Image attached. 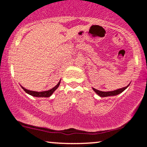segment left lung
Returning <instances> with one entry per match:
<instances>
[{
    "mask_svg": "<svg viewBox=\"0 0 147 147\" xmlns=\"http://www.w3.org/2000/svg\"><path fill=\"white\" fill-rule=\"evenodd\" d=\"M128 86H129V85L125 88H120V89L116 90H114V91H110V92H102V91L98 90H96V89H94V88H92V89H93V90L95 92H96L99 96L106 97V96H116V95L119 94L123 92L124 91L127 87H128Z\"/></svg>",
    "mask_w": 147,
    "mask_h": 147,
    "instance_id": "1",
    "label": "left lung"
}]
</instances>
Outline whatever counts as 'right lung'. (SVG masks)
<instances>
[{"mask_svg": "<svg viewBox=\"0 0 147 147\" xmlns=\"http://www.w3.org/2000/svg\"><path fill=\"white\" fill-rule=\"evenodd\" d=\"M60 81H61V80H60L59 81V83H58V84H57L54 88H53L52 89L49 90L43 91V92H36V91L29 90H26L24 88H23L22 86H21V88H22L26 93L29 94L31 95V96H35V97H49V96H51V95L53 94V93L56 90L57 88L59 87V86L60 84Z\"/></svg>", "mask_w": 147, "mask_h": 147, "instance_id": "1", "label": "right lung"}]
</instances>
